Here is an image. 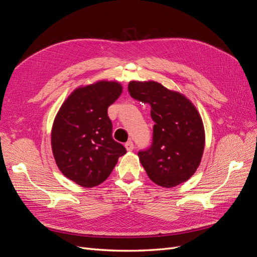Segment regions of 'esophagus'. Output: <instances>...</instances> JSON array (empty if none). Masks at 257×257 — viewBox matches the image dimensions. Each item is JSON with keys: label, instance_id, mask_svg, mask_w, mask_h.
<instances>
[{"label": "esophagus", "instance_id": "1", "mask_svg": "<svg viewBox=\"0 0 257 257\" xmlns=\"http://www.w3.org/2000/svg\"><path fill=\"white\" fill-rule=\"evenodd\" d=\"M124 146H125V149H126L127 151H133V150H134V144L132 143L131 141L127 142V143H125V145H124Z\"/></svg>", "mask_w": 257, "mask_h": 257}]
</instances>
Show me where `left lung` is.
<instances>
[{
  "label": "left lung",
  "instance_id": "left-lung-1",
  "mask_svg": "<svg viewBox=\"0 0 257 257\" xmlns=\"http://www.w3.org/2000/svg\"><path fill=\"white\" fill-rule=\"evenodd\" d=\"M128 92L151 107L152 145L138 152L148 177L163 188L189 180L205 149L204 124L196 107L181 93L157 81H131Z\"/></svg>",
  "mask_w": 257,
  "mask_h": 257
}]
</instances>
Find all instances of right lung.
I'll list each match as a JSON object with an SVG mask.
<instances>
[{
	"instance_id": "add662e5",
	"label": "right lung",
	"mask_w": 257,
	"mask_h": 257,
	"mask_svg": "<svg viewBox=\"0 0 257 257\" xmlns=\"http://www.w3.org/2000/svg\"><path fill=\"white\" fill-rule=\"evenodd\" d=\"M116 81L100 80L74 90L53 121L51 147L61 173L83 188L109 177L126 149L112 138L107 109L122 93Z\"/></svg>"
}]
</instances>
